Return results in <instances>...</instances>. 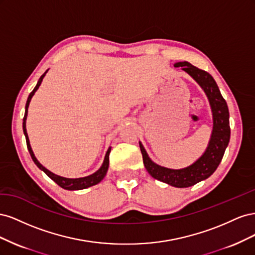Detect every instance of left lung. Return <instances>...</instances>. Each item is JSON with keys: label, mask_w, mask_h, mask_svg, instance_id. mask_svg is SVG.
I'll return each instance as SVG.
<instances>
[{"label": "left lung", "mask_w": 255, "mask_h": 255, "mask_svg": "<svg viewBox=\"0 0 255 255\" xmlns=\"http://www.w3.org/2000/svg\"><path fill=\"white\" fill-rule=\"evenodd\" d=\"M174 67H182L183 70L201 86L207 96L213 113V132L210 142L201 157L183 169H169L155 164L148 156L141 142H139V146L143 165L152 177L171 186L184 188L207 179L219 166L230 141V115L226 100L221 96L217 84L210 73L192 66L188 61L175 63Z\"/></svg>", "instance_id": "1"}]
</instances>
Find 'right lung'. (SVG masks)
Segmentation results:
<instances>
[{"mask_svg": "<svg viewBox=\"0 0 255 255\" xmlns=\"http://www.w3.org/2000/svg\"><path fill=\"white\" fill-rule=\"evenodd\" d=\"M48 70L45 71L41 76L39 81H38L36 87L33 89V91L30 92L28 98H27V101H26V105H25V114H24V118H23V133H24L25 135V139H26V144H27V149H28V152L30 154V156H32V159L34 160V163L36 164V166L40 169V170H42L45 174H47L50 179H52L54 182H55L57 185H59V186L61 188L64 189H67V190H80V189H85L87 187H90V186H94V185H97L98 183L101 182L104 176L106 175V172L107 170H109V165H110V153H111V150H112V146H110L109 150H107L106 154H105V158H104V161L102 166L100 167V169L98 171H96L95 173H92L88 176H84V177H79V179H68V177H64V176H59V175H56L54 174L53 172L49 171L47 168H44L39 161L37 160V158L35 157L34 155V152L32 150V148H30V144H29V139H28V136H27V132H26V117H27V110H28V106H29V102L30 100H32L33 96L35 95V92L37 91V89L39 88L40 84L44 78V75L47 74Z\"/></svg>", "mask_w": 255, "mask_h": 255, "instance_id": "obj_1", "label": "right lung"}]
</instances>
